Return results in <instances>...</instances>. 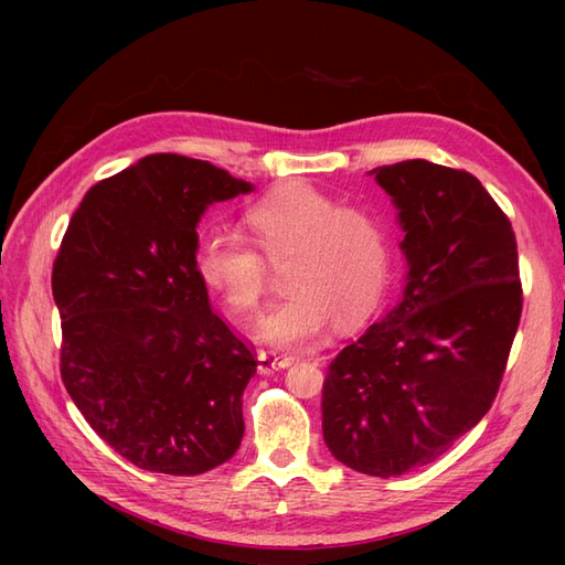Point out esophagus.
Masks as SVG:
<instances>
[{"instance_id":"obj_1","label":"esophagus","mask_w":565,"mask_h":565,"mask_svg":"<svg viewBox=\"0 0 565 565\" xmlns=\"http://www.w3.org/2000/svg\"><path fill=\"white\" fill-rule=\"evenodd\" d=\"M256 361H259V370L264 374H268V372H278V370L289 367V365L295 363V358L276 353V351H259V355H256Z\"/></svg>"}]
</instances>
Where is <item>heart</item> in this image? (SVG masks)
<instances>
[{
	"label": "heart",
	"instance_id": "obj_1",
	"mask_svg": "<svg viewBox=\"0 0 565 565\" xmlns=\"http://www.w3.org/2000/svg\"><path fill=\"white\" fill-rule=\"evenodd\" d=\"M245 226L268 259L295 254L287 276L292 297L256 324L266 344L299 349L334 322L353 328L377 309L391 276V247L374 214L295 183L249 204ZM253 246L241 233L214 228L200 235L193 254L202 285L237 316L259 309L266 289V262Z\"/></svg>",
	"mask_w": 565,
	"mask_h": 565
}]
</instances>
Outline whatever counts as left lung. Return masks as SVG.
Instances as JSON below:
<instances>
[{
	"instance_id": "8db88e82",
	"label": "left lung",
	"mask_w": 565,
	"mask_h": 565,
	"mask_svg": "<svg viewBox=\"0 0 565 565\" xmlns=\"http://www.w3.org/2000/svg\"><path fill=\"white\" fill-rule=\"evenodd\" d=\"M405 233L398 301L341 349L322 438L361 473L431 465L490 409L521 320L516 235L476 177L426 160L370 172Z\"/></svg>"
}]
</instances>
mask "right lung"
<instances>
[{"instance_id": "right-lung-1", "label": "right lung", "mask_w": 565, "mask_h": 565, "mask_svg": "<svg viewBox=\"0 0 565 565\" xmlns=\"http://www.w3.org/2000/svg\"><path fill=\"white\" fill-rule=\"evenodd\" d=\"M252 191L226 169L158 152L92 185L67 224L51 273L61 377L139 469L198 476L241 448L256 361L212 311L193 254L210 204Z\"/></svg>"}]
</instances>
